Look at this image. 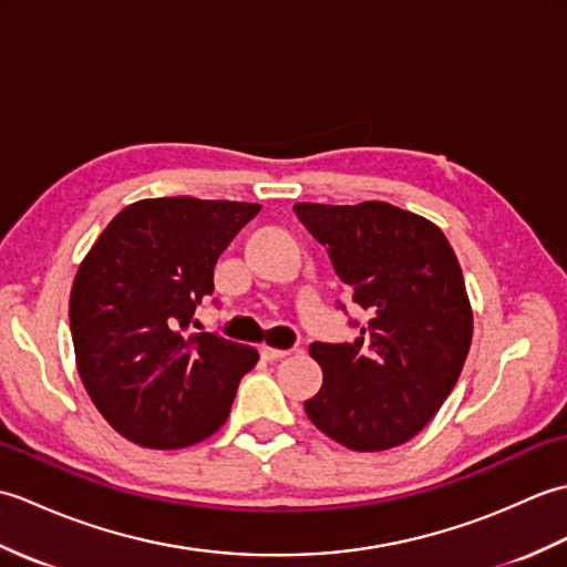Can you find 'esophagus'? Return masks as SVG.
I'll return each mask as SVG.
<instances>
[{
  "label": "esophagus",
  "instance_id": "34e87169",
  "mask_svg": "<svg viewBox=\"0 0 567 567\" xmlns=\"http://www.w3.org/2000/svg\"><path fill=\"white\" fill-rule=\"evenodd\" d=\"M260 353H262V358H265V360H282V358L290 355L292 351H285V348H270V346H262V348H260Z\"/></svg>",
  "mask_w": 567,
  "mask_h": 567
}]
</instances>
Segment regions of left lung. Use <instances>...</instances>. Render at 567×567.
Wrapping results in <instances>:
<instances>
[{
	"mask_svg": "<svg viewBox=\"0 0 567 567\" xmlns=\"http://www.w3.org/2000/svg\"><path fill=\"white\" fill-rule=\"evenodd\" d=\"M370 321L353 343H311V424L351 451L402 445L436 416L473 341L461 262L441 228L388 202L295 204Z\"/></svg>",
	"mask_w": 567,
	"mask_h": 567,
	"instance_id": "left-lung-1",
	"label": "left lung"
}]
</instances>
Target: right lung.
<instances>
[{"label": "right lung", "instance_id": "add662e5", "mask_svg": "<svg viewBox=\"0 0 567 567\" xmlns=\"http://www.w3.org/2000/svg\"><path fill=\"white\" fill-rule=\"evenodd\" d=\"M260 204L158 197L128 204L80 262L70 331L80 380L114 431L143 449H187L224 426L252 346L185 336L214 265Z\"/></svg>", "mask_w": 567, "mask_h": 567}]
</instances>
